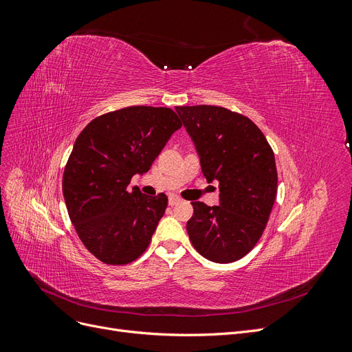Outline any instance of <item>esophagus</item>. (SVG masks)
<instances>
[{"label":"esophagus","instance_id":"esophagus-1","mask_svg":"<svg viewBox=\"0 0 352 352\" xmlns=\"http://www.w3.org/2000/svg\"><path fill=\"white\" fill-rule=\"evenodd\" d=\"M180 201H182V198H180V197H177V195H170L168 197V204L170 206H176L177 204V202H180Z\"/></svg>","mask_w":352,"mask_h":352}]
</instances>
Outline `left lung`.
<instances>
[{
    "label": "left lung",
    "mask_w": 352,
    "mask_h": 352,
    "mask_svg": "<svg viewBox=\"0 0 352 352\" xmlns=\"http://www.w3.org/2000/svg\"><path fill=\"white\" fill-rule=\"evenodd\" d=\"M176 111L194 141L202 175L217 182L220 204L192 202L186 230L210 261L233 263L247 255L267 225L278 192L272 146L248 117L216 105H185Z\"/></svg>",
    "instance_id": "8db88e82"
}]
</instances>
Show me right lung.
Returning a JSON list of instances; mask_svg holds the SVG:
<instances>
[{
  "instance_id": "1",
  "label": "right lung",
  "mask_w": 352,
  "mask_h": 352,
  "mask_svg": "<svg viewBox=\"0 0 352 352\" xmlns=\"http://www.w3.org/2000/svg\"><path fill=\"white\" fill-rule=\"evenodd\" d=\"M180 126L172 109L133 105L95 117L79 133L63 195L78 236L100 261L129 264L150 245L167 197L144 195L129 184L150 170Z\"/></svg>"
}]
</instances>
